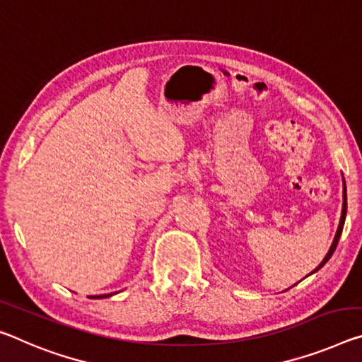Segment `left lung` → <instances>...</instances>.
I'll use <instances>...</instances> for the list:
<instances>
[{
  "instance_id": "8db88e82",
  "label": "left lung",
  "mask_w": 362,
  "mask_h": 362,
  "mask_svg": "<svg viewBox=\"0 0 362 362\" xmlns=\"http://www.w3.org/2000/svg\"><path fill=\"white\" fill-rule=\"evenodd\" d=\"M345 219H346V183H345V179H343V206H341V216H340V222H338V228H337V233H335V237H334V242H332L330 248H329V251H327V255H325V257L322 259V262H320L319 266L315 267L311 274L317 272L320 267H324V264L330 259L332 255H334V251H335L337 245H338V240H340L343 226H345ZM311 274H309V275H311ZM306 277H308V275H306Z\"/></svg>"
}]
</instances>
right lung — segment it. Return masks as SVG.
<instances>
[{"mask_svg": "<svg viewBox=\"0 0 362 362\" xmlns=\"http://www.w3.org/2000/svg\"><path fill=\"white\" fill-rule=\"evenodd\" d=\"M114 293H106V295H96V296H91V298H95V300H103V298H109V296H112Z\"/></svg>", "mask_w": 362, "mask_h": 362, "instance_id": "1", "label": "right lung"}]
</instances>
